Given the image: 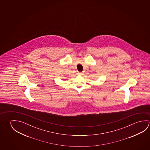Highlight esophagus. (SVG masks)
Here are the masks:
<instances>
[{
    "label": "esophagus",
    "instance_id": "esophagus-1",
    "mask_svg": "<svg viewBox=\"0 0 150 150\" xmlns=\"http://www.w3.org/2000/svg\"><path fill=\"white\" fill-rule=\"evenodd\" d=\"M79 75H83V73H81V72H79V73H78Z\"/></svg>",
    "mask_w": 150,
    "mask_h": 150
}]
</instances>
